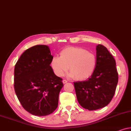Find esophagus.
I'll return each instance as SVG.
<instances>
[{
	"instance_id": "obj_1",
	"label": "esophagus",
	"mask_w": 131,
	"mask_h": 131,
	"mask_svg": "<svg viewBox=\"0 0 131 131\" xmlns=\"http://www.w3.org/2000/svg\"><path fill=\"white\" fill-rule=\"evenodd\" d=\"M62 82H63V84H66V83H67V82H68V81L66 80H63V81H62Z\"/></svg>"
}]
</instances>
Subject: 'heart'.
Here are the masks:
<instances>
[{"instance_id":"obj_1","label":"heart","mask_w":131,"mask_h":131,"mask_svg":"<svg viewBox=\"0 0 131 131\" xmlns=\"http://www.w3.org/2000/svg\"><path fill=\"white\" fill-rule=\"evenodd\" d=\"M97 58L93 53L80 47H68L60 52V57L51 59L50 66L55 75L62 77L69 69V76L78 80H86L96 67Z\"/></svg>"}]
</instances>
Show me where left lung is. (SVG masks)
I'll return each mask as SVG.
<instances>
[{"label": "left lung", "mask_w": 131, "mask_h": 131, "mask_svg": "<svg viewBox=\"0 0 131 131\" xmlns=\"http://www.w3.org/2000/svg\"><path fill=\"white\" fill-rule=\"evenodd\" d=\"M96 58V67L90 78L73 82L78 103L88 110L99 109L109 104L118 82L116 61L106 47L97 46Z\"/></svg>", "instance_id": "left-lung-1"}]
</instances>
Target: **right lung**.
<instances>
[{
  "label": "right lung",
  "mask_w": 131,
  "mask_h": 131,
  "mask_svg": "<svg viewBox=\"0 0 131 131\" xmlns=\"http://www.w3.org/2000/svg\"><path fill=\"white\" fill-rule=\"evenodd\" d=\"M49 47L36 45L26 50L15 66L14 89L24 108L33 115L52 113L58 106L62 79L51 69Z\"/></svg>",
  "instance_id": "add662e5"
}]
</instances>
